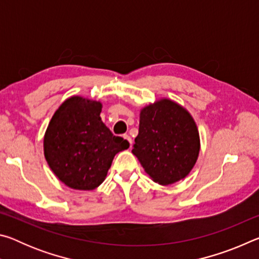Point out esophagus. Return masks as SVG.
I'll return each instance as SVG.
<instances>
[{
    "label": "esophagus",
    "mask_w": 259,
    "mask_h": 259,
    "mask_svg": "<svg viewBox=\"0 0 259 259\" xmlns=\"http://www.w3.org/2000/svg\"><path fill=\"white\" fill-rule=\"evenodd\" d=\"M123 138L125 140H128V143L130 144V148H131V145H133V139H131V137L129 135H123Z\"/></svg>",
    "instance_id": "1"
}]
</instances>
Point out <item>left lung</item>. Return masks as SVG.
<instances>
[{"mask_svg": "<svg viewBox=\"0 0 259 259\" xmlns=\"http://www.w3.org/2000/svg\"><path fill=\"white\" fill-rule=\"evenodd\" d=\"M134 155L153 181L169 185L186 177L200 151L194 120L186 109L163 99L140 112Z\"/></svg>", "mask_w": 259, "mask_h": 259, "instance_id": "left-lung-1", "label": "left lung"}]
</instances>
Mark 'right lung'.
Segmentation results:
<instances>
[{
  "label": "right lung",
  "mask_w": 259,
  "mask_h": 259,
  "mask_svg": "<svg viewBox=\"0 0 259 259\" xmlns=\"http://www.w3.org/2000/svg\"><path fill=\"white\" fill-rule=\"evenodd\" d=\"M102 104L72 97L57 109L45 136L52 171L74 190H94L104 182L116 153L128 140L114 136L100 119Z\"/></svg>",
  "instance_id": "right-lung-1"
}]
</instances>
